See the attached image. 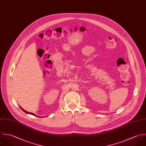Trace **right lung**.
I'll list each match as a JSON object with an SVG mask.
<instances>
[{
  "instance_id": "right-lung-1",
  "label": "right lung",
  "mask_w": 146,
  "mask_h": 146,
  "mask_svg": "<svg viewBox=\"0 0 146 146\" xmlns=\"http://www.w3.org/2000/svg\"><path fill=\"white\" fill-rule=\"evenodd\" d=\"M20 108L24 112H25V113H28V114H30V115H33V116H35L34 113H30V112H27V111H25L24 109H23L20 106Z\"/></svg>"
}]
</instances>
